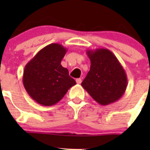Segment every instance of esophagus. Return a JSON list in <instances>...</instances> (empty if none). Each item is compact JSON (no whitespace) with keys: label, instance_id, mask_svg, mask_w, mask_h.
I'll return each instance as SVG.
<instances>
[{"label":"esophagus","instance_id":"obj_1","mask_svg":"<svg viewBox=\"0 0 150 150\" xmlns=\"http://www.w3.org/2000/svg\"><path fill=\"white\" fill-rule=\"evenodd\" d=\"M76 83L78 84H81V83H82V80H81V78H78V79H76Z\"/></svg>","mask_w":150,"mask_h":150}]
</instances>
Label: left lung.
Returning a JSON list of instances; mask_svg holds the SVG:
<instances>
[{"instance_id": "obj_1", "label": "left lung", "mask_w": 150, "mask_h": 150, "mask_svg": "<svg viewBox=\"0 0 150 150\" xmlns=\"http://www.w3.org/2000/svg\"><path fill=\"white\" fill-rule=\"evenodd\" d=\"M91 67L81 83L90 96L101 105L117 102L126 90L128 79L117 57L107 48L87 50Z\"/></svg>"}]
</instances>
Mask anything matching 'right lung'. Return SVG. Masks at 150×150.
I'll list each match as a JSON object with an SVG mask.
<instances>
[{
    "label": "right lung",
    "instance_id": "1",
    "mask_svg": "<svg viewBox=\"0 0 150 150\" xmlns=\"http://www.w3.org/2000/svg\"><path fill=\"white\" fill-rule=\"evenodd\" d=\"M67 51L62 45L51 43L39 51L25 67L24 87L30 97L41 105L57 104L76 84L68 69L61 65Z\"/></svg>",
    "mask_w": 150,
    "mask_h": 150
}]
</instances>
